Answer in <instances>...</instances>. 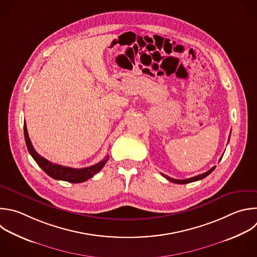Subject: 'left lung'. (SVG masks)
Returning <instances> with one entry per match:
<instances>
[{
	"label": "left lung",
	"instance_id": "8db88e82",
	"mask_svg": "<svg viewBox=\"0 0 257 257\" xmlns=\"http://www.w3.org/2000/svg\"><path fill=\"white\" fill-rule=\"evenodd\" d=\"M229 139H230V136H229ZM223 156V155H222ZM222 158V157H221ZM221 158H220V160H221ZM215 167L216 166H213L211 169H209L208 172H206V173H204V174H202V175H199V176H196V177H194V178H190V179H187V180H176V179H172V178H169V177H167V176H165V175H163V174H161L166 180H168L169 182H172V183H175V184H180V185H185V184H189V183H193V182H197V181H200V180H203V179H205L207 176H209L213 170L215 169Z\"/></svg>",
	"mask_w": 257,
	"mask_h": 257
}]
</instances>
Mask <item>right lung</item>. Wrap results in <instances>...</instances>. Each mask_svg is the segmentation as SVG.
<instances>
[{"mask_svg": "<svg viewBox=\"0 0 257 257\" xmlns=\"http://www.w3.org/2000/svg\"><path fill=\"white\" fill-rule=\"evenodd\" d=\"M24 137H25L27 149H28L29 153L31 154V156L33 157V159L50 178H52L54 180L64 181V182H68V183H72V184L83 183L85 181H88L89 179L93 178L97 173H99L109 159V156H106L100 162H98L92 166L83 167V168H72V167H68V166L54 164L36 152V150L34 149L32 143H31V140L29 138L25 121H24Z\"/></svg>", "mask_w": 257, "mask_h": 257, "instance_id": "add662e5", "label": "right lung"}]
</instances>
